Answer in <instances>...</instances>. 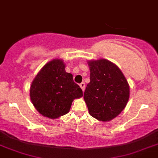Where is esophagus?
Segmentation results:
<instances>
[{"mask_svg": "<svg viewBox=\"0 0 158 158\" xmlns=\"http://www.w3.org/2000/svg\"><path fill=\"white\" fill-rule=\"evenodd\" d=\"M80 86H81V88L82 89V90L84 91V89H85V84H84V82H82L80 84Z\"/></svg>", "mask_w": 158, "mask_h": 158, "instance_id": "34e87169", "label": "esophagus"}]
</instances>
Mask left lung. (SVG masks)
<instances>
[{
    "label": "left lung",
    "instance_id": "left-lung-1",
    "mask_svg": "<svg viewBox=\"0 0 158 158\" xmlns=\"http://www.w3.org/2000/svg\"><path fill=\"white\" fill-rule=\"evenodd\" d=\"M90 82L84 98L91 116L109 121L124 109L130 97V86L119 68L107 59L89 61Z\"/></svg>",
    "mask_w": 158,
    "mask_h": 158
}]
</instances>
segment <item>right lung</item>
Segmentation results:
<instances>
[{
	"mask_svg": "<svg viewBox=\"0 0 158 158\" xmlns=\"http://www.w3.org/2000/svg\"><path fill=\"white\" fill-rule=\"evenodd\" d=\"M62 59H53L42 68L32 81L30 97L38 111L51 119L69 111L73 100L81 97L83 91L65 71Z\"/></svg>",
	"mask_w": 158,
	"mask_h": 158,
	"instance_id": "1",
	"label": "right lung"
}]
</instances>
